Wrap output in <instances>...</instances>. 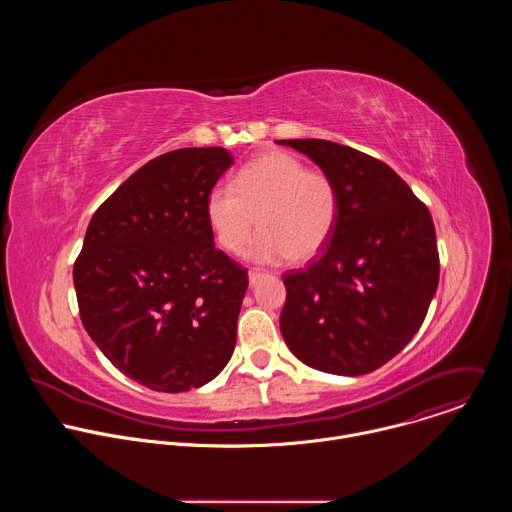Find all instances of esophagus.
I'll use <instances>...</instances> for the list:
<instances>
[{
	"label": "esophagus",
	"mask_w": 512,
	"mask_h": 512,
	"mask_svg": "<svg viewBox=\"0 0 512 512\" xmlns=\"http://www.w3.org/2000/svg\"><path fill=\"white\" fill-rule=\"evenodd\" d=\"M263 275H265V273H263L261 269H251V271H249V283H251V285H257Z\"/></svg>",
	"instance_id": "1"
}]
</instances>
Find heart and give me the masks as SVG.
Returning a JSON list of instances; mask_svg holds the SVG:
<instances>
[{
	"label": "heart",
	"instance_id": "obj_1",
	"mask_svg": "<svg viewBox=\"0 0 512 512\" xmlns=\"http://www.w3.org/2000/svg\"><path fill=\"white\" fill-rule=\"evenodd\" d=\"M340 212L334 180L285 152H267L245 164L233 184H216L204 202L206 223L227 253L247 251L257 263L308 261L330 241ZM258 218L255 219L254 216Z\"/></svg>",
	"mask_w": 512,
	"mask_h": 512
}]
</instances>
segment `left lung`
I'll return each mask as SVG.
<instances>
[{
  "label": "left lung",
  "mask_w": 512,
  "mask_h": 512,
  "mask_svg": "<svg viewBox=\"0 0 512 512\" xmlns=\"http://www.w3.org/2000/svg\"><path fill=\"white\" fill-rule=\"evenodd\" d=\"M326 172L336 229L306 269L283 273L279 328L312 369L356 377L383 367L421 328L440 281L427 206L385 162L326 139H279Z\"/></svg>",
  "instance_id": "obj_1"
}]
</instances>
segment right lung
<instances>
[{
  "label": "right lung",
  "instance_id": "obj_1",
  "mask_svg": "<svg viewBox=\"0 0 512 512\" xmlns=\"http://www.w3.org/2000/svg\"><path fill=\"white\" fill-rule=\"evenodd\" d=\"M233 162L225 148L150 160L97 208L72 267L85 330L152 391L202 387L233 356L249 275L214 249L204 214Z\"/></svg>",
  "mask_w": 512,
  "mask_h": 512
}]
</instances>
